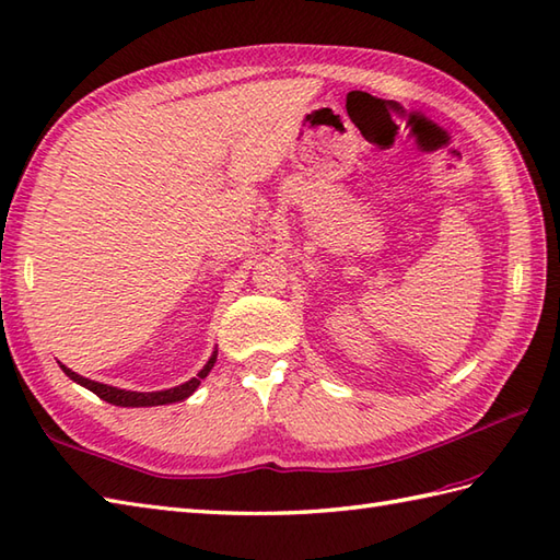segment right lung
Instances as JSON below:
<instances>
[{
  "mask_svg": "<svg viewBox=\"0 0 560 560\" xmlns=\"http://www.w3.org/2000/svg\"><path fill=\"white\" fill-rule=\"evenodd\" d=\"M213 363H217V351H213V355L209 359V363L201 368L199 375L187 380L185 385H177V387H171V389H163V392H127V389H117V387H110V385H103V383H93V380L89 377H81L77 373H71L69 368L59 365L62 371L74 380V383H79L81 387L91 389L93 395H98L103 401L108 404H115V407H161V404H173V401H183L187 399L192 392L199 387L201 380H205L209 375V371L213 368Z\"/></svg>",
  "mask_w": 560,
  "mask_h": 560,
  "instance_id": "obj_1",
  "label": "right lung"
}]
</instances>
